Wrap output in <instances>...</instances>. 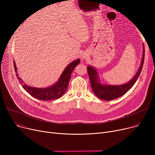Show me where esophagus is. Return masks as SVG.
Returning <instances> with one entry per match:
<instances>
[{"instance_id": "1", "label": "esophagus", "mask_w": 155, "mask_h": 155, "mask_svg": "<svg viewBox=\"0 0 155 155\" xmlns=\"http://www.w3.org/2000/svg\"><path fill=\"white\" fill-rule=\"evenodd\" d=\"M84 58H85V56H84Z\"/></svg>"}]
</instances>
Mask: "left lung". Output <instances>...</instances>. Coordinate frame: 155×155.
<instances>
[{
  "label": "left lung",
  "mask_w": 155,
  "mask_h": 155,
  "mask_svg": "<svg viewBox=\"0 0 155 155\" xmlns=\"http://www.w3.org/2000/svg\"><path fill=\"white\" fill-rule=\"evenodd\" d=\"M143 48V59L140 67L133 78L126 84L113 86L102 85L98 79L99 77L97 76V71L92 67H87V71L90 78L92 91L97 97L104 101H111L124 95L129 89H131L139 77L142 70L144 60V47Z\"/></svg>",
  "instance_id": "left-lung-1"
}]
</instances>
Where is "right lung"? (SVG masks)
<instances>
[{"label":"right lung","mask_w":155,"mask_h":155,"mask_svg":"<svg viewBox=\"0 0 155 155\" xmlns=\"http://www.w3.org/2000/svg\"><path fill=\"white\" fill-rule=\"evenodd\" d=\"M80 59H78L74 61H72L64 69L58 80V82L53 86L45 88L31 87L29 85L24 84L22 81L18 77V74L17 73V68H16L14 61V67L16 76H17L19 83L24 88V90L36 99L41 101H50L60 98L64 94V92L67 91L69 81L71 78V73L77 65L80 63Z\"/></svg>","instance_id":"right-lung-1"}]
</instances>
